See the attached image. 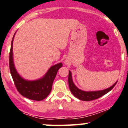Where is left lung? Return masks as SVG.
<instances>
[{
    "instance_id": "left-lung-1",
    "label": "left lung",
    "mask_w": 128,
    "mask_h": 128,
    "mask_svg": "<svg viewBox=\"0 0 128 128\" xmlns=\"http://www.w3.org/2000/svg\"><path fill=\"white\" fill-rule=\"evenodd\" d=\"M68 85H69V88L72 94L75 96L76 98L80 99L81 100H84V101H90V100H94V99H98V98L102 97V96L105 95L108 92H109L110 90L114 88L115 84H117V82H115L112 86L109 87L108 88L104 89V90H99V91H83L82 90H80L78 87L75 85L73 81H72V73L69 70L68 73Z\"/></svg>"
}]
</instances>
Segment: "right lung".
<instances>
[{
  "instance_id": "right-lung-1",
  "label": "right lung",
  "mask_w": 128,
  "mask_h": 128,
  "mask_svg": "<svg viewBox=\"0 0 128 128\" xmlns=\"http://www.w3.org/2000/svg\"><path fill=\"white\" fill-rule=\"evenodd\" d=\"M14 34L11 42L10 52V69L16 88L22 96L31 100H42L46 99L51 91L54 78L63 64L59 63L50 66L46 74L38 80L29 81L24 79L16 70L13 62V42Z\"/></svg>"
}]
</instances>
